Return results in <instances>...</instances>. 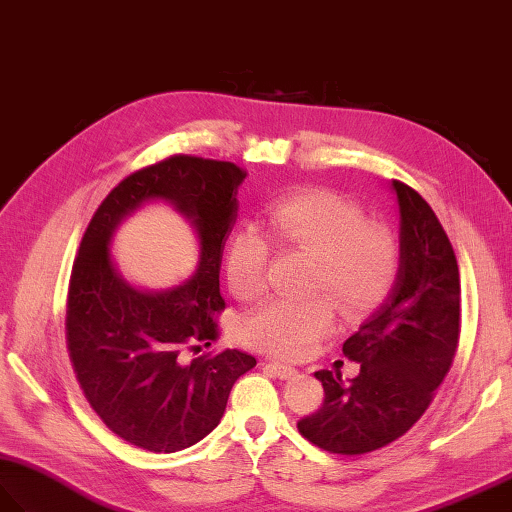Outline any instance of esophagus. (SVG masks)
Listing matches in <instances>:
<instances>
[{
	"label": "esophagus",
	"instance_id": "obj_1",
	"mask_svg": "<svg viewBox=\"0 0 512 512\" xmlns=\"http://www.w3.org/2000/svg\"><path fill=\"white\" fill-rule=\"evenodd\" d=\"M265 368L278 379H290L293 375H297V370L293 366H286V364H280V362H267Z\"/></svg>",
	"mask_w": 512,
	"mask_h": 512
}]
</instances>
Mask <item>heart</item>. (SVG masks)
<instances>
[{"mask_svg":"<svg viewBox=\"0 0 512 512\" xmlns=\"http://www.w3.org/2000/svg\"><path fill=\"white\" fill-rule=\"evenodd\" d=\"M269 230L286 250L314 258L312 293H327L344 316L377 308L392 290L400 250L394 234L366 222L351 202L325 189L282 198L269 209ZM269 241L254 228H241L228 243L226 280L247 301L265 290ZM334 308L325 297L306 301L269 299L243 319L245 344L278 357L295 359L334 329Z\"/></svg>","mask_w":512,"mask_h":512,"instance_id":"1","label":"heart"}]
</instances>
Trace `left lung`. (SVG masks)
<instances>
[{"label": "left lung", "mask_w": 512, "mask_h": 512, "mask_svg": "<svg viewBox=\"0 0 512 512\" xmlns=\"http://www.w3.org/2000/svg\"><path fill=\"white\" fill-rule=\"evenodd\" d=\"M400 211V265L383 306L342 344L359 375L319 370L325 398L297 422L331 454H366L416 424L446 379L461 334V278L444 226L420 193L392 181Z\"/></svg>", "instance_id": "left-lung-1"}]
</instances>
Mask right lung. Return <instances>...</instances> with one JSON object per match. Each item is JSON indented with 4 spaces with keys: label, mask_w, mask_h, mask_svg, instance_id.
Returning <instances> with one entry per match:
<instances>
[{
    "label": "right lung",
    "mask_w": 512,
    "mask_h": 512,
    "mask_svg": "<svg viewBox=\"0 0 512 512\" xmlns=\"http://www.w3.org/2000/svg\"><path fill=\"white\" fill-rule=\"evenodd\" d=\"M245 176L237 163L191 155L146 165L107 193L81 239L66 299L68 357L96 416L137 448L198 444L222 420L234 381L256 366L237 349L198 355L219 338V267ZM155 197L189 216L201 239L197 273L168 294L129 287L108 258L115 226Z\"/></svg>",
    "instance_id": "obj_1"
}]
</instances>
